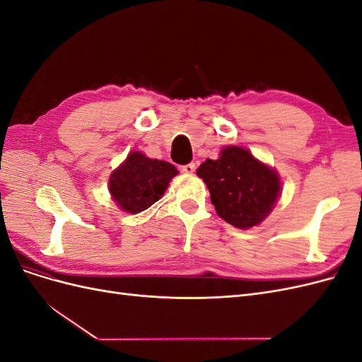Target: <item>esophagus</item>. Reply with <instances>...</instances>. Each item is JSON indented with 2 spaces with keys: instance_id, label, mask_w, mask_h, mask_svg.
Masks as SVG:
<instances>
[{
  "instance_id": "obj_1",
  "label": "esophagus",
  "mask_w": 362,
  "mask_h": 362,
  "mask_svg": "<svg viewBox=\"0 0 362 362\" xmlns=\"http://www.w3.org/2000/svg\"><path fill=\"white\" fill-rule=\"evenodd\" d=\"M180 170L182 173H193L196 170V164L194 163H189V164H184V166L180 168Z\"/></svg>"
}]
</instances>
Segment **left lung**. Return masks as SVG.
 Returning <instances> with one entry per match:
<instances>
[{
	"label": "left lung",
	"instance_id": "obj_1",
	"mask_svg": "<svg viewBox=\"0 0 362 362\" xmlns=\"http://www.w3.org/2000/svg\"><path fill=\"white\" fill-rule=\"evenodd\" d=\"M196 175L210 190L217 214L242 229L258 225L281 190L276 172L238 146L222 149L218 160H205Z\"/></svg>",
	"mask_w": 362,
	"mask_h": 362
}]
</instances>
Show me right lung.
I'll return each instance as SVG.
<instances>
[{
	"label": "right lung",
	"instance_id": "obj_1",
	"mask_svg": "<svg viewBox=\"0 0 362 362\" xmlns=\"http://www.w3.org/2000/svg\"><path fill=\"white\" fill-rule=\"evenodd\" d=\"M178 173L173 164L131 152L127 161L112 173L110 193L122 210L140 213L157 202L170 180Z\"/></svg>",
	"mask_w": 362,
	"mask_h": 362
}]
</instances>
